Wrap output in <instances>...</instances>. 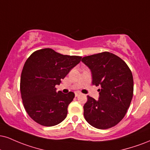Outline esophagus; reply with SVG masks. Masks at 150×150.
I'll return each instance as SVG.
<instances>
[{"instance_id": "esophagus-1", "label": "esophagus", "mask_w": 150, "mask_h": 150, "mask_svg": "<svg viewBox=\"0 0 150 150\" xmlns=\"http://www.w3.org/2000/svg\"><path fill=\"white\" fill-rule=\"evenodd\" d=\"M79 95H80V93H79V92H75V96L77 97Z\"/></svg>"}]
</instances>
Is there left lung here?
Returning a JSON list of instances; mask_svg holds the SVG:
<instances>
[{"label":"left lung","mask_w":150,"mask_h":150,"mask_svg":"<svg viewBox=\"0 0 150 150\" xmlns=\"http://www.w3.org/2000/svg\"><path fill=\"white\" fill-rule=\"evenodd\" d=\"M91 70L93 85L100 86L98 100L87 96L84 105L86 122L98 129L116 126L124 118L133 95V78L125 61L114 54L103 52L83 57Z\"/></svg>","instance_id":"1"}]
</instances>
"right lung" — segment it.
Listing matches in <instances>:
<instances>
[{
	"mask_svg": "<svg viewBox=\"0 0 150 150\" xmlns=\"http://www.w3.org/2000/svg\"><path fill=\"white\" fill-rule=\"evenodd\" d=\"M81 59L50 48L37 50L27 59L21 75V96L26 112L38 124L53 127L66 119L75 93L57 92L55 86Z\"/></svg>",
	"mask_w": 150,
	"mask_h": 150,
	"instance_id": "right-lung-1",
	"label": "right lung"
}]
</instances>
